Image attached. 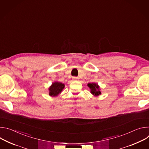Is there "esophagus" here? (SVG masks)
Instances as JSON below:
<instances>
[{
    "label": "esophagus",
    "instance_id": "esophagus-1",
    "mask_svg": "<svg viewBox=\"0 0 149 149\" xmlns=\"http://www.w3.org/2000/svg\"><path fill=\"white\" fill-rule=\"evenodd\" d=\"M73 79H74V80H77V79H78V78H77V77H73Z\"/></svg>",
    "mask_w": 149,
    "mask_h": 149
}]
</instances>
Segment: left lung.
Listing matches in <instances>:
<instances>
[{
	"label": "left lung",
	"instance_id": "obj_1",
	"mask_svg": "<svg viewBox=\"0 0 149 149\" xmlns=\"http://www.w3.org/2000/svg\"><path fill=\"white\" fill-rule=\"evenodd\" d=\"M87 86L90 89V93L94 95V96H98L101 94V92L100 91V87L98 86V84L95 82L93 83H88L87 84Z\"/></svg>",
	"mask_w": 149,
	"mask_h": 149
}]
</instances>
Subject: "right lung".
<instances>
[{"label":"right lung","instance_id":"obj_1","mask_svg":"<svg viewBox=\"0 0 149 149\" xmlns=\"http://www.w3.org/2000/svg\"><path fill=\"white\" fill-rule=\"evenodd\" d=\"M64 87V84L59 82H54L49 87V95L51 97H56L61 93Z\"/></svg>","mask_w":149,"mask_h":149}]
</instances>
